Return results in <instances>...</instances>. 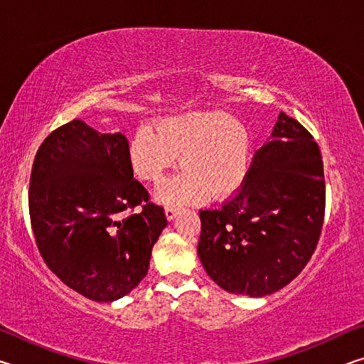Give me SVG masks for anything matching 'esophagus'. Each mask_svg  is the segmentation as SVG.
Instances as JSON below:
<instances>
[{
  "mask_svg": "<svg viewBox=\"0 0 364 364\" xmlns=\"http://www.w3.org/2000/svg\"><path fill=\"white\" fill-rule=\"evenodd\" d=\"M176 213H178V207H171V205L165 207V215H167L168 220H173L176 217Z\"/></svg>",
  "mask_w": 364,
  "mask_h": 364,
  "instance_id": "obj_1",
  "label": "esophagus"
}]
</instances>
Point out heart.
<instances>
[{
	"label": "heart",
	"instance_id": "1",
	"mask_svg": "<svg viewBox=\"0 0 364 364\" xmlns=\"http://www.w3.org/2000/svg\"><path fill=\"white\" fill-rule=\"evenodd\" d=\"M252 138L241 120L221 110L167 117L141 127L128 147L139 180L157 184L180 157L181 170L164 184L165 204L223 199L242 186L250 168Z\"/></svg>",
	"mask_w": 364,
	"mask_h": 364
}]
</instances>
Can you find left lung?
<instances>
[{
	"label": "left lung",
	"mask_w": 364,
	"mask_h": 364,
	"mask_svg": "<svg viewBox=\"0 0 364 364\" xmlns=\"http://www.w3.org/2000/svg\"><path fill=\"white\" fill-rule=\"evenodd\" d=\"M326 184L319 147L281 112L247 178L218 207L200 208L197 254L226 292L263 297L297 278L324 223Z\"/></svg>",
	"instance_id": "left-lung-1"
}]
</instances>
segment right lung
I'll use <instances>...</instances> for the list:
<instances>
[{
  "label": "right lung",
  "mask_w": 364,
  "mask_h": 364,
  "mask_svg": "<svg viewBox=\"0 0 364 364\" xmlns=\"http://www.w3.org/2000/svg\"><path fill=\"white\" fill-rule=\"evenodd\" d=\"M28 210L48 268L95 301H114L139 284L167 226L164 207L133 178L127 138L82 120L56 128L41 143Z\"/></svg>",
  "instance_id": "right-lung-1"
}]
</instances>
